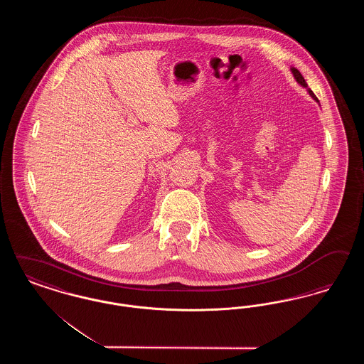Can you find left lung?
<instances>
[{"label":"left lung","instance_id":"obj_1","mask_svg":"<svg viewBox=\"0 0 364 364\" xmlns=\"http://www.w3.org/2000/svg\"><path fill=\"white\" fill-rule=\"evenodd\" d=\"M292 73H294V79L297 80V83H300L303 87H307V83H306L304 77L301 76V73H300L299 70H296V68H292ZM309 92H310V95H311L312 98H314L316 102H319V101H318V98L315 97V94L312 92L311 90H309Z\"/></svg>","mask_w":364,"mask_h":364}]
</instances>
